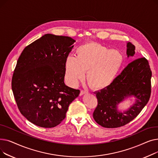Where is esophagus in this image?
Instances as JSON below:
<instances>
[{"label":"esophagus","instance_id":"obj_1","mask_svg":"<svg viewBox=\"0 0 158 158\" xmlns=\"http://www.w3.org/2000/svg\"><path fill=\"white\" fill-rule=\"evenodd\" d=\"M88 92H86V91H85V90H81V92H80V96H82V95H83L85 94H86Z\"/></svg>","mask_w":158,"mask_h":158}]
</instances>
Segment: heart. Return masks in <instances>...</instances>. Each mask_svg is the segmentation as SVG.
I'll use <instances>...</instances> for the list:
<instances>
[{
  "mask_svg": "<svg viewBox=\"0 0 158 158\" xmlns=\"http://www.w3.org/2000/svg\"><path fill=\"white\" fill-rule=\"evenodd\" d=\"M123 61L117 50H109L100 44L89 42L79 46L76 57L69 56L64 61V78L67 83L76 86L85 78L95 89H102L113 83Z\"/></svg>",
  "mask_w": 158,
  "mask_h": 158,
  "instance_id": "obj_1",
  "label": "heart"
}]
</instances>
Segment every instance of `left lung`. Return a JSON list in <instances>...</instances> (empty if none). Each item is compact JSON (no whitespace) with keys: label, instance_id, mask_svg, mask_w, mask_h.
Masks as SVG:
<instances>
[{"label":"left lung","instance_id":"left-lung-1","mask_svg":"<svg viewBox=\"0 0 158 158\" xmlns=\"http://www.w3.org/2000/svg\"><path fill=\"white\" fill-rule=\"evenodd\" d=\"M135 47L127 43V57L134 56ZM152 72L145 57L130 63L113 83L95 94L98 105L93 117L95 122L106 128L123 126L136 118L147 104L151 92ZM135 98L130 107L122 111L119 103L128 98Z\"/></svg>","mask_w":158,"mask_h":158}]
</instances>
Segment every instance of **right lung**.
Here are the masks:
<instances>
[{
	"mask_svg": "<svg viewBox=\"0 0 158 158\" xmlns=\"http://www.w3.org/2000/svg\"><path fill=\"white\" fill-rule=\"evenodd\" d=\"M75 41L69 36L46 34L25 48L19 58L12 90L21 114L36 126L59 125L80 94L64 82L65 59Z\"/></svg>",
	"mask_w": 158,
	"mask_h": 158,
	"instance_id": "right-lung-1",
	"label": "right lung"
}]
</instances>
